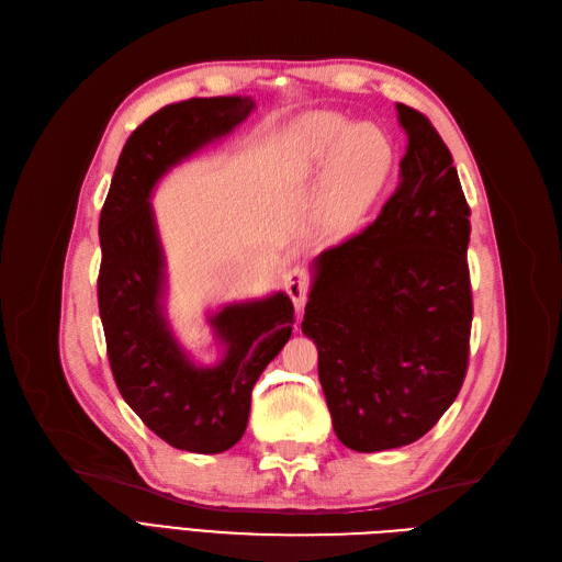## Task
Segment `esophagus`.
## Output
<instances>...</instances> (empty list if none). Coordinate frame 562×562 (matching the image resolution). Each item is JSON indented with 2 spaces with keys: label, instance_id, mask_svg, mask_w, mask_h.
<instances>
[{
  "label": "esophagus",
  "instance_id": "esophagus-1",
  "mask_svg": "<svg viewBox=\"0 0 562 562\" xmlns=\"http://www.w3.org/2000/svg\"><path fill=\"white\" fill-rule=\"evenodd\" d=\"M283 283H285L288 295H291V300H293V304H295L297 316H302L304 302H307V291H310V274H307V271H304V269H300V267H293V269L285 274Z\"/></svg>",
  "mask_w": 562,
  "mask_h": 562
}]
</instances>
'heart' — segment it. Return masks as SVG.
Returning a JSON list of instances; mask_svg holds the SVG:
<instances>
[{"mask_svg": "<svg viewBox=\"0 0 562 562\" xmlns=\"http://www.w3.org/2000/svg\"><path fill=\"white\" fill-rule=\"evenodd\" d=\"M283 166L295 180L323 178L321 225L333 234L353 229L375 206L396 166V147L375 124H353L335 112H310L295 124Z\"/></svg>", "mask_w": 562, "mask_h": 562, "instance_id": "1", "label": "heart"}]
</instances>
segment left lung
Segmentation results:
<instances>
[{"instance_id":"8db88e82","label":"left lung","mask_w":562,"mask_h":562,"mask_svg":"<svg viewBox=\"0 0 562 562\" xmlns=\"http://www.w3.org/2000/svg\"><path fill=\"white\" fill-rule=\"evenodd\" d=\"M396 110L407 135L396 192L375 223L314 260L302 321L333 429L356 452L415 443L469 366L471 211L429 119Z\"/></svg>"}]
</instances>
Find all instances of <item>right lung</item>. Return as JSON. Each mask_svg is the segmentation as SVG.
<instances>
[{
    "label": "right lung",
    "mask_w": 562,
    "mask_h": 562,
    "mask_svg": "<svg viewBox=\"0 0 562 562\" xmlns=\"http://www.w3.org/2000/svg\"><path fill=\"white\" fill-rule=\"evenodd\" d=\"M241 95L166 105L131 133L100 211L98 310L114 382L131 411L168 446L217 454L239 443L252 386L293 333L285 293L234 302L209 316L223 359L194 366L168 328L166 262L149 196L173 166L223 138L252 112Z\"/></svg>",
    "instance_id": "obj_1"
}]
</instances>
